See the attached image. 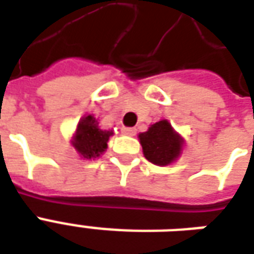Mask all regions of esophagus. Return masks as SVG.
<instances>
[{
  "instance_id": "34e87169",
  "label": "esophagus",
  "mask_w": 254,
  "mask_h": 254,
  "mask_svg": "<svg viewBox=\"0 0 254 254\" xmlns=\"http://www.w3.org/2000/svg\"><path fill=\"white\" fill-rule=\"evenodd\" d=\"M121 132L122 134H127V136H134L136 134V129L134 127H122Z\"/></svg>"
}]
</instances>
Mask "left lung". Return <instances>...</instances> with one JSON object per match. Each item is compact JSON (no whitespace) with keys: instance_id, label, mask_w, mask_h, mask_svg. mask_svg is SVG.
<instances>
[{"instance_id":"8db88e82","label":"left lung","mask_w":254,"mask_h":254,"mask_svg":"<svg viewBox=\"0 0 254 254\" xmlns=\"http://www.w3.org/2000/svg\"><path fill=\"white\" fill-rule=\"evenodd\" d=\"M145 159L158 166H167L180 156L184 138L173 129L170 122L162 120L138 134Z\"/></svg>"}]
</instances>
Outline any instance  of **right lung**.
Returning a JSON list of instances; mask_svg holds the SVG:
<instances>
[{
    "instance_id": "obj_1",
    "label": "right lung",
    "mask_w": 254,
    "mask_h": 254,
    "mask_svg": "<svg viewBox=\"0 0 254 254\" xmlns=\"http://www.w3.org/2000/svg\"><path fill=\"white\" fill-rule=\"evenodd\" d=\"M113 130H103L94 116H85L78 122L72 144L74 149L85 159H95L107 148V141Z\"/></svg>"
}]
</instances>
